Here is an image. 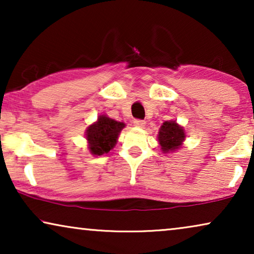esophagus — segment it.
<instances>
[{
    "label": "esophagus",
    "mask_w": 254,
    "mask_h": 254,
    "mask_svg": "<svg viewBox=\"0 0 254 254\" xmlns=\"http://www.w3.org/2000/svg\"><path fill=\"white\" fill-rule=\"evenodd\" d=\"M134 126H136L138 128H143L145 126V121L144 120H138L136 119L134 121Z\"/></svg>",
    "instance_id": "esophagus-1"
}]
</instances>
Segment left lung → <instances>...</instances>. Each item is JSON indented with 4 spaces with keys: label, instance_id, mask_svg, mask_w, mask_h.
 <instances>
[{
    "label": "left lung",
    "instance_id": "obj_1",
    "mask_svg": "<svg viewBox=\"0 0 254 254\" xmlns=\"http://www.w3.org/2000/svg\"><path fill=\"white\" fill-rule=\"evenodd\" d=\"M186 133L183 126L176 120L164 121L159 128L157 140L163 154L175 152L183 147Z\"/></svg>",
    "mask_w": 254,
    "mask_h": 254
}]
</instances>
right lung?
I'll use <instances>...</instances> for the list:
<instances>
[{
	"label": "right lung",
	"mask_w": 254,
	"mask_h": 254,
	"mask_svg": "<svg viewBox=\"0 0 254 254\" xmlns=\"http://www.w3.org/2000/svg\"><path fill=\"white\" fill-rule=\"evenodd\" d=\"M125 127L126 124L114 120L106 114L98 116L95 123L89 125L85 130L90 154L93 156L109 154L116 147L120 131Z\"/></svg>",
	"instance_id": "1"
}]
</instances>
